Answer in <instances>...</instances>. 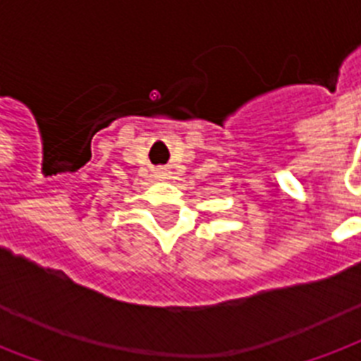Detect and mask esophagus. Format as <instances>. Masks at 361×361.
<instances>
[{"instance_id": "esophagus-1", "label": "esophagus", "mask_w": 361, "mask_h": 361, "mask_svg": "<svg viewBox=\"0 0 361 361\" xmlns=\"http://www.w3.org/2000/svg\"><path fill=\"white\" fill-rule=\"evenodd\" d=\"M153 176H155L159 181H164V180H169V178H170V170L163 169V166H161V169H155Z\"/></svg>"}]
</instances>
